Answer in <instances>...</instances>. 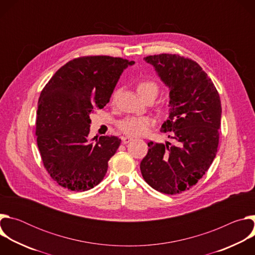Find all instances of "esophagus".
<instances>
[{"label":"esophagus","mask_w":255,"mask_h":255,"mask_svg":"<svg viewBox=\"0 0 255 255\" xmlns=\"http://www.w3.org/2000/svg\"><path fill=\"white\" fill-rule=\"evenodd\" d=\"M132 140H133V138H131V137H129V136H123V137H122V142H123L124 144H127V143L131 142Z\"/></svg>","instance_id":"obj_1"}]
</instances>
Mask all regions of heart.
<instances>
[{
    "mask_svg": "<svg viewBox=\"0 0 255 255\" xmlns=\"http://www.w3.org/2000/svg\"><path fill=\"white\" fill-rule=\"evenodd\" d=\"M136 91L142 99L147 96L155 98L158 93V85L149 79L140 80L136 84ZM154 119L150 116H131L118 122L117 127L124 134L136 137L146 134L154 125Z\"/></svg>",
    "mask_w": 255,
    "mask_h": 255,
    "instance_id": "b5f03b06",
    "label": "heart"
}]
</instances>
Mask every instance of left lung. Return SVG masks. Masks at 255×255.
<instances>
[{
  "label": "left lung",
  "mask_w": 255,
  "mask_h": 255,
  "mask_svg": "<svg viewBox=\"0 0 255 255\" xmlns=\"http://www.w3.org/2000/svg\"><path fill=\"white\" fill-rule=\"evenodd\" d=\"M144 59L170 90L169 116L160 132L168 133L175 143H148L140 169L151 188L175 195L193 188L216 156L221 100L211 79L193 59L168 53Z\"/></svg>",
  "instance_id": "8db88e82"
}]
</instances>
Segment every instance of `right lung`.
I'll list each match as a JSON object with an SVG mask.
<instances>
[{"mask_svg": "<svg viewBox=\"0 0 255 255\" xmlns=\"http://www.w3.org/2000/svg\"><path fill=\"white\" fill-rule=\"evenodd\" d=\"M134 61L108 55L74 58L61 66L41 91L36 131L43 165L69 191L85 192L104 178L121 139H88L90 114L109 103L123 70Z\"/></svg>", "mask_w": 255, "mask_h": 255, "instance_id": "add662e5", "label": "right lung"}]
</instances>
